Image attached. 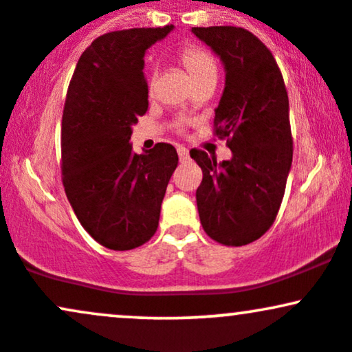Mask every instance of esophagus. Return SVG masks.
I'll return each instance as SVG.
<instances>
[{
  "instance_id": "1",
  "label": "esophagus",
  "mask_w": 352,
  "mask_h": 352,
  "mask_svg": "<svg viewBox=\"0 0 352 352\" xmlns=\"http://www.w3.org/2000/svg\"><path fill=\"white\" fill-rule=\"evenodd\" d=\"M177 152H179V159L182 160V162H185V160H188L190 159V155H188V148H185V147H180L177 148Z\"/></svg>"
}]
</instances>
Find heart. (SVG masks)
Masks as SVG:
<instances>
[{
	"label": "heart",
	"instance_id": "1",
	"mask_svg": "<svg viewBox=\"0 0 352 352\" xmlns=\"http://www.w3.org/2000/svg\"><path fill=\"white\" fill-rule=\"evenodd\" d=\"M180 63L188 72L193 82L197 80L208 78V76H217V63L207 51L200 50V47H185L180 51ZM153 79H155V72H152L151 80H148V87H153ZM177 129L182 131L184 129V122L177 124Z\"/></svg>",
	"mask_w": 352,
	"mask_h": 352
}]
</instances>
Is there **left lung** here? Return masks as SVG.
Returning a JSON list of instances; mask_svg holds the SVG:
<instances>
[{"label":"left lung","mask_w":352,"mask_h":352,"mask_svg":"<svg viewBox=\"0 0 352 352\" xmlns=\"http://www.w3.org/2000/svg\"><path fill=\"white\" fill-rule=\"evenodd\" d=\"M225 66V89L215 109V135L227 139L232 159L192 148L204 172L197 207L205 233L227 246H243L268 232L280 210L293 162L289 102L272 51L235 26L192 28Z\"/></svg>","instance_id":"8db88e82"}]
</instances>
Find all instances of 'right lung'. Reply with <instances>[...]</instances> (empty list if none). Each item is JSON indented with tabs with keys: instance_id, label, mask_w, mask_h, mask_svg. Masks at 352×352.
Listing matches in <instances>:
<instances>
[{
	"instance_id": "right-lung-1",
	"label": "right lung",
	"mask_w": 352,
	"mask_h": 352,
	"mask_svg": "<svg viewBox=\"0 0 352 352\" xmlns=\"http://www.w3.org/2000/svg\"><path fill=\"white\" fill-rule=\"evenodd\" d=\"M173 30L134 28L99 36L82 52L67 89L60 129L63 185L76 217L116 252L147 243L179 155L160 142L144 153L129 144L148 109L144 56Z\"/></svg>"
}]
</instances>
